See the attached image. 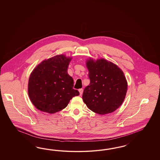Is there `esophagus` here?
<instances>
[{
    "mask_svg": "<svg viewBox=\"0 0 160 160\" xmlns=\"http://www.w3.org/2000/svg\"><path fill=\"white\" fill-rule=\"evenodd\" d=\"M78 91H79V92H80V96H82V92H83V89H82V88H80V89H79V90H78Z\"/></svg>",
    "mask_w": 160,
    "mask_h": 160,
    "instance_id": "esophagus-1",
    "label": "esophagus"
}]
</instances>
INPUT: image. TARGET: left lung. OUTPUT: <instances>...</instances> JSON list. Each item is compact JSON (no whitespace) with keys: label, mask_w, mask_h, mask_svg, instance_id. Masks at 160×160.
<instances>
[{"label":"left lung","mask_w":160,"mask_h":160,"mask_svg":"<svg viewBox=\"0 0 160 160\" xmlns=\"http://www.w3.org/2000/svg\"><path fill=\"white\" fill-rule=\"evenodd\" d=\"M90 84L86 87L82 100L87 107L100 115L112 113L124 102L127 82L116 64L104 58L87 59Z\"/></svg>","instance_id":"left-lung-1"}]
</instances>
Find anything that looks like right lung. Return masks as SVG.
Instances as JSON below:
<instances>
[{"instance_id": "1", "label": "right lung", "mask_w": 160, "mask_h": 160, "mask_svg": "<svg viewBox=\"0 0 160 160\" xmlns=\"http://www.w3.org/2000/svg\"><path fill=\"white\" fill-rule=\"evenodd\" d=\"M72 58L59 54L45 59L30 74L28 94L39 110L49 114L60 112L74 96L80 94L73 89V78L68 73Z\"/></svg>"}]
</instances>
